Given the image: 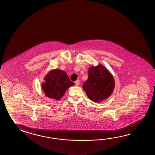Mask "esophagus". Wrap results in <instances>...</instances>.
<instances>
[{"label":"esophagus","mask_w":155,"mask_h":155,"mask_svg":"<svg viewBox=\"0 0 155 155\" xmlns=\"http://www.w3.org/2000/svg\"><path fill=\"white\" fill-rule=\"evenodd\" d=\"M79 83H80V81H79V80H77L76 82H75V84L77 86H78V85H79Z\"/></svg>","instance_id":"obj_1"}]
</instances>
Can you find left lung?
I'll use <instances>...</instances> for the list:
<instances>
[{"mask_svg": "<svg viewBox=\"0 0 155 155\" xmlns=\"http://www.w3.org/2000/svg\"><path fill=\"white\" fill-rule=\"evenodd\" d=\"M83 89L91 101L101 102L109 98L114 91L115 81L113 75L102 64L90 67L88 78Z\"/></svg>", "mask_w": 155, "mask_h": 155, "instance_id": "8db88e82", "label": "left lung"}]
</instances>
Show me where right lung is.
Segmentation results:
<instances>
[{"mask_svg": "<svg viewBox=\"0 0 155 155\" xmlns=\"http://www.w3.org/2000/svg\"><path fill=\"white\" fill-rule=\"evenodd\" d=\"M44 79L41 85L42 91L46 97L56 100L60 99L68 88L74 84L66 73L59 69L51 70Z\"/></svg>", "mask_w": 155, "mask_h": 155, "instance_id": "obj_1", "label": "right lung"}]
</instances>
